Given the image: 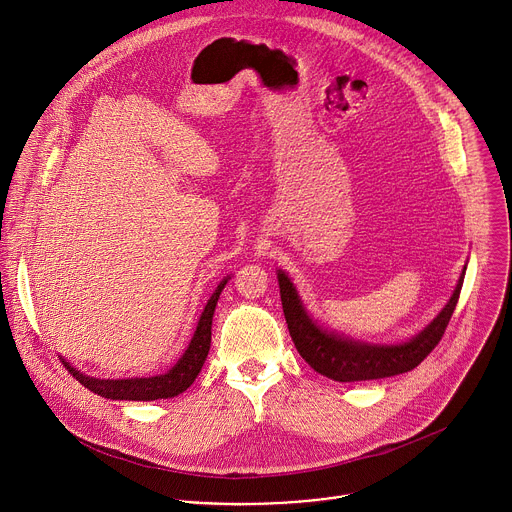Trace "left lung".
Listing matches in <instances>:
<instances>
[{"label":"left lung","instance_id":"left-lung-1","mask_svg":"<svg viewBox=\"0 0 512 512\" xmlns=\"http://www.w3.org/2000/svg\"><path fill=\"white\" fill-rule=\"evenodd\" d=\"M464 273H466V267L454 289V296L450 298L448 306L437 314V318L413 340L397 346L358 344L322 330L312 322V318L302 308L296 289L287 279V275L279 271L277 279H279L281 306H283L285 322L289 328V336L294 340L300 356L316 373L332 381L354 383V381L395 377V375L413 371L417 364L437 344H440L450 324V318L456 310L462 283H464Z\"/></svg>","mask_w":512,"mask_h":512}]
</instances>
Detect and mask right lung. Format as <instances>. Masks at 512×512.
Wrapping results in <instances>:
<instances>
[{
	"label": "right lung",
	"mask_w": 512,
	"mask_h": 512,
	"mask_svg": "<svg viewBox=\"0 0 512 512\" xmlns=\"http://www.w3.org/2000/svg\"><path fill=\"white\" fill-rule=\"evenodd\" d=\"M227 279L216 287V291L212 294V298L208 300L196 332L186 348V352L182 354V358L176 362V367L172 371H168L166 375H158V377H150V379H119V381H103V379H93L87 377L79 371H75L70 367L68 362L62 360L64 369L75 377L83 387H87L89 391H93L95 395L107 397V399H117V401H156V399H168V397H176L180 393H184L194 379L198 377L202 364L208 356L210 350V326H212V314L218 302V296L225 287Z\"/></svg>",
	"instance_id": "obj_1"
}]
</instances>
